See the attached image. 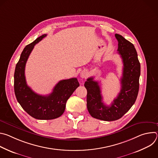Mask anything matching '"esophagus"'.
Masks as SVG:
<instances>
[{
  "instance_id": "34e87169",
  "label": "esophagus",
  "mask_w": 158,
  "mask_h": 158,
  "mask_svg": "<svg viewBox=\"0 0 158 158\" xmlns=\"http://www.w3.org/2000/svg\"><path fill=\"white\" fill-rule=\"evenodd\" d=\"M81 77L82 78H85L86 77L88 76V72L86 71H83L81 73Z\"/></svg>"
}]
</instances>
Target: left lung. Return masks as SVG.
Wrapping results in <instances>:
<instances>
[{
    "mask_svg": "<svg viewBox=\"0 0 158 158\" xmlns=\"http://www.w3.org/2000/svg\"><path fill=\"white\" fill-rule=\"evenodd\" d=\"M118 41V54L123 62L121 89L110 106L102 102L101 88L93 77L85 82L87 89V107L94 118L106 121H116L122 118L131 109L136 100L139 87L141 66L134 45L122 35L116 34Z\"/></svg>",
    "mask_w": 158,
    "mask_h": 158,
    "instance_id": "8db88e82",
    "label": "left lung"
}]
</instances>
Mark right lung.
Masks as SVG:
<instances>
[{
	"label": "right lung",
	"instance_id": "1",
	"mask_svg": "<svg viewBox=\"0 0 158 158\" xmlns=\"http://www.w3.org/2000/svg\"><path fill=\"white\" fill-rule=\"evenodd\" d=\"M46 35L40 36L26 46L16 64L14 73V92L18 102L31 116L42 120L60 117L65 110L67 99L79 86L77 78L62 80L56 85L50 94L42 96L34 93L27 85L25 77L27 60L35 45Z\"/></svg>",
	"mask_w": 158,
	"mask_h": 158
}]
</instances>
